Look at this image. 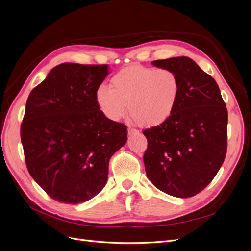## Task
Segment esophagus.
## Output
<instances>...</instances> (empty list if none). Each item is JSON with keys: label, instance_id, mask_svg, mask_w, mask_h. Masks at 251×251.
Wrapping results in <instances>:
<instances>
[{"label": "esophagus", "instance_id": "obj_1", "mask_svg": "<svg viewBox=\"0 0 251 251\" xmlns=\"http://www.w3.org/2000/svg\"><path fill=\"white\" fill-rule=\"evenodd\" d=\"M140 131L136 130V129H133L131 127H128V134L129 135H132V134H135V133H138Z\"/></svg>", "mask_w": 251, "mask_h": 251}]
</instances>
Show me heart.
I'll list each match as a JSON object with an SVG mask.
<instances>
[{
  "label": "heart",
  "instance_id": "obj_1",
  "mask_svg": "<svg viewBox=\"0 0 251 251\" xmlns=\"http://www.w3.org/2000/svg\"><path fill=\"white\" fill-rule=\"evenodd\" d=\"M181 91L177 74L170 69H155L131 65L110 78V88L96 90V102L103 115L111 120L122 119L128 110L142 127L163 124L173 115Z\"/></svg>",
  "mask_w": 251,
  "mask_h": 251
}]
</instances>
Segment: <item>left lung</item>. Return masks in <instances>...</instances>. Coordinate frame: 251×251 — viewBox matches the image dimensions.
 Instances as JSON below:
<instances>
[{"label": "left lung", "mask_w": 251, "mask_h": 251, "mask_svg": "<svg viewBox=\"0 0 251 251\" xmlns=\"http://www.w3.org/2000/svg\"><path fill=\"white\" fill-rule=\"evenodd\" d=\"M177 74L181 91L171 118L143 131L147 177L155 187L177 198L206 188L225 161L227 109L215 79L188 57L153 61Z\"/></svg>", "instance_id": "1"}]
</instances>
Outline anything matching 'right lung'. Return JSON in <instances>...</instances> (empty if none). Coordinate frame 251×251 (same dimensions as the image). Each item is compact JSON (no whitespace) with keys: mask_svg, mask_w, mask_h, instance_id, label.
Segmentation results:
<instances>
[{"mask_svg":"<svg viewBox=\"0 0 251 251\" xmlns=\"http://www.w3.org/2000/svg\"><path fill=\"white\" fill-rule=\"evenodd\" d=\"M107 65L63 63L26 100L21 126L27 171L54 201L76 205L103 189L108 162L127 142V127L97 105Z\"/></svg>","mask_w":251,"mask_h":251,"instance_id":"1","label":"right lung"}]
</instances>
